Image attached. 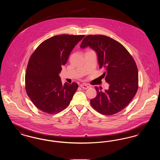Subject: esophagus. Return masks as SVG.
Here are the masks:
<instances>
[{
    "label": "esophagus",
    "instance_id": "esophagus-1",
    "mask_svg": "<svg viewBox=\"0 0 160 160\" xmlns=\"http://www.w3.org/2000/svg\"><path fill=\"white\" fill-rule=\"evenodd\" d=\"M82 89H87L88 88H89V86L87 85V84H80V86Z\"/></svg>",
    "mask_w": 160,
    "mask_h": 160
}]
</instances>
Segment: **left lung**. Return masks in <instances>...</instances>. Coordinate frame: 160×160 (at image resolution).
I'll list each match as a JSON object with an SVG mask.
<instances>
[{
  "instance_id": "1",
  "label": "left lung",
  "mask_w": 160,
  "mask_h": 160,
  "mask_svg": "<svg viewBox=\"0 0 160 160\" xmlns=\"http://www.w3.org/2000/svg\"><path fill=\"white\" fill-rule=\"evenodd\" d=\"M89 46L98 55L99 68L105 71L109 89L101 91L95 86L97 97L91 100L92 107L98 113L112 115L121 112L135 96L138 87L136 62L128 51L114 39L102 35H89L84 38L80 47Z\"/></svg>"
}]
</instances>
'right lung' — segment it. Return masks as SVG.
Wrapping results in <instances>:
<instances>
[{"instance_id": "1", "label": "right lung", "mask_w": 160, "mask_h": 160, "mask_svg": "<svg viewBox=\"0 0 160 160\" xmlns=\"http://www.w3.org/2000/svg\"><path fill=\"white\" fill-rule=\"evenodd\" d=\"M84 35H59L41 42L32 54L25 75L26 91L41 111L57 114L68 106L78 84H62L59 76L62 65Z\"/></svg>"}]
</instances>
